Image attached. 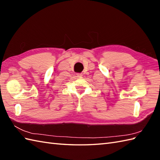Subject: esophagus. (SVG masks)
Masks as SVG:
<instances>
[{"instance_id": "obj_1", "label": "esophagus", "mask_w": 160, "mask_h": 160, "mask_svg": "<svg viewBox=\"0 0 160 160\" xmlns=\"http://www.w3.org/2000/svg\"><path fill=\"white\" fill-rule=\"evenodd\" d=\"M82 73H77V77L80 78V77H82Z\"/></svg>"}]
</instances>
